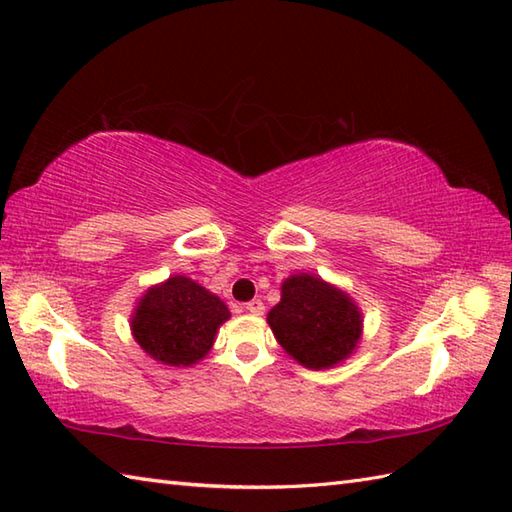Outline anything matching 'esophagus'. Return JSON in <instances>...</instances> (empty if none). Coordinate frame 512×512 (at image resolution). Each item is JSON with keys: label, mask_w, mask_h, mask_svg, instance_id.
Here are the masks:
<instances>
[{"label": "esophagus", "mask_w": 512, "mask_h": 512, "mask_svg": "<svg viewBox=\"0 0 512 512\" xmlns=\"http://www.w3.org/2000/svg\"><path fill=\"white\" fill-rule=\"evenodd\" d=\"M244 308H246V312H250V314H264V310H266V306H264V301H262V299H253V301H248Z\"/></svg>", "instance_id": "1"}]
</instances>
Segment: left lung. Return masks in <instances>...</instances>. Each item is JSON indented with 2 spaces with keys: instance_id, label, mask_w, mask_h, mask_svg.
<instances>
[{
  "instance_id": "1",
  "label": "left lung",
  "mask_w": 512,
  "mask_h": 512,
  "mask_svg": "<svg viewBox=\"0 0 512 512\" xmlns=\"http://www.w3.org/2000/svg\"><path fill=\"white\" fill-rule=\"evenodd\" d=\"M279 345L310 369H325L352 354L361 339L356 303L312 275H292L281 286V301L268 312Z\"/></svg>"
}]
</instances>
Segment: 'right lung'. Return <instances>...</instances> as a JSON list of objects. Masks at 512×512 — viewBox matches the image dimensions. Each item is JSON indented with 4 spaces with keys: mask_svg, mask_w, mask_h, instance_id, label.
Wrapping results in <instances>:
<instances>
[{
    "mask_svg": "<svg viewBox=\"0 0 512 512\" xmlns=\"http://www.w3.org/2000/svg\"><path fill=\"white\" fill-rule=\"evenodd\" d=\"M231 317L224 301L189 277H169L140 299L132 319L138 345L165 365L187 367L211 350L215 332Z\"/></svg>",
    "mask_w": 512,
    "mask_h": 512,
    "instance_id": "obj_1",
    "label": "right lung"
}]
</instances>
